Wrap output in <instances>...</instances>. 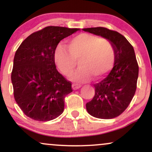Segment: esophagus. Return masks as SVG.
Listing matches in <instances>:
<instances>
[{
    "instance_id": "esophagus-1",
    "label": "esophagus",
    "mask_w": 152,
    "mask_h": 152,
    "mask_svg": "<svg viewBox=\"0 0 152 152\" xmlns=\"http://www.w3.org/2000/svg\"><path fill=\"white\" fill-rule=\"evenodd\" d=\"M81 86L80 84H77V83H73L72 84V88L74 90H76L78 88H79Z\"/></svg>"
}]
</instances>
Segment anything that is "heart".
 I'll use <instances>...</instances> for the list:
<instances>
[{
  "label": "heart",
  "mask_w": 152,
  "mask_h": 152,
  "mask_svg": "<svg viewBox=\"0 0 152 152\" xmlns=\"http://www.w3.org/2000/svg\"><path fill=\"white\" fill-rule=\"evenodd\" d=\"M68 48L58 44L54 50V61L61 72L69 76L74 71L76 60L79 59V69L71 77L74 81H88L92 76L100 78L114 66L116 50L106 38L82 34L69 41Z\"/></svg>",
  "instance_id": "heart-1"
}]
</instances>
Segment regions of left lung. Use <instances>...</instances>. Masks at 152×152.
Wrapping results in <instances>:
<instances>
[{
    "label": "left lung",
    "mask_w": 152,
    "mask_h": 152,
    "mask_svg": "<svg viewBox=\"0 0 152 152\" xmlns=\"http://www.w3.org/2000/svg\"><path fill=\"white\" fill-rule=\"evenodd\" d=\"M111 41L116 50V61L106 77L96 83L95 95L86 103L88 113L96 118L110 119L122 114L135 94L139 66L133 46L123 35L104 27L83 28Z\"/></svg>",
    "instance_id": "left-lung-1"
}]
</instances>
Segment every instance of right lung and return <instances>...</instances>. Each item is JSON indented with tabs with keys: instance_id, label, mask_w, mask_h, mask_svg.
Instances as JSON below:
<instances>
[{
	"instance_id": "right-lung-1",
	"label": "right lung",
	"mask_w": 152,
	"mask_h": 152,
	"mask_svg": "<svg viewBox=\"0 0 152 152\" xmlns=\"http://www.w3.org/2000/svg\"><path fill=\"white\" fill-rule=\"evenodd\" d=\"M79 30L48 26L33 33L15 52L11 81L15 102L32 119L48 121L64 109L71 83L57 71L53 54L58 43Z\"/></svg>"
}]
</instances>
